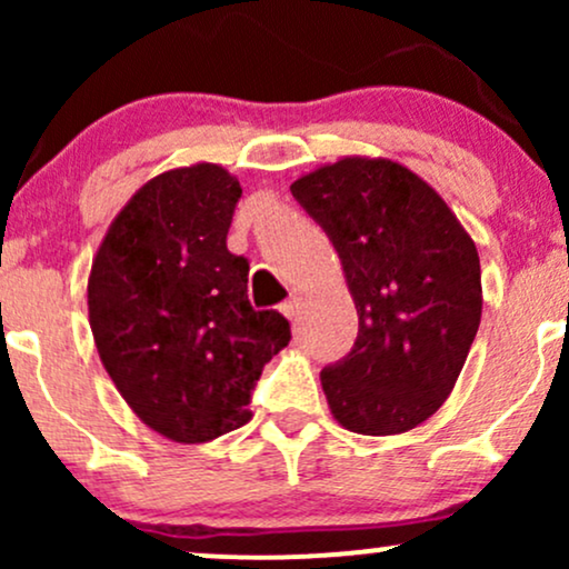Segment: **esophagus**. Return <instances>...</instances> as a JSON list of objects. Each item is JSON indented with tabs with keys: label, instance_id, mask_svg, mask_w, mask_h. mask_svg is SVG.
I'll use <instances>...</instances> for the list:
<instances>
[{
	"label": "esophagus",
	"instance_id": "esophagus-1",
	"mask_svg": "<svg viewBox=\"0 0 569 569\" xmlns=\"http://www.w3.org/2000/svg\"><path fill=\"white\" fill-rule=\"evenodd\" d=\"M280 312H283L286 318H289V321H297L299 318V312H302V299H289V302H283L280 305Z\"/></svg>",
	"mask_w": 569,
	"mask_h": 569
}]
</instances>
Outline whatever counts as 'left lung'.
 <instances>
[{
    "label": "left lung",
    "mask_w": 569,
    "mask_h": 569,
    "mask_svg": "<svg viewBox=\"0 0 569 569\" xmlns=\"http://www.w3.org/2000/svg\"><path fill=\"white\" fill-rule=\"evenodd\" d=\"M291 194L329 234L358 310L356 345L321 371L331 415L352 433H407L452 393L479 331L473 238L428 181L390 158L326 162Z\"/></svg>",
    "instance_id": "left-lung-1"
}]
</instances>
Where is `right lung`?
Segmentation results:
<instances>
[{
	"label": "right lung",
	"mask_w": 569,
	"mask_h": 569,
	"mask_svg": "<svg viewBox=\"0 0 569 569\" xmlns=\"http://www.w3.org/2000/svg\"><path fill=\"white\" fill-rule=\"evenodd\" d=\"M240 181L194 162L149 179L117 213L88 278L98 356L147 428L208 443L251 420L289 321L248 302V262L227 251Z\"/></svg>",
	"instance_id": "add662e5"
}]
</instances>
